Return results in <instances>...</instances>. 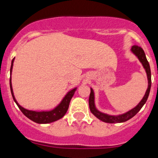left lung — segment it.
I'll list each match as a JSON object with an SVG mask.
<instances>
[{
  "instance_id": "obj_1",
  "label": "left lung",
  "mask_w": 158,
  "mask_h": 158,
  "mask_svg": "<svg viewBox=\"0 0 158 158\" xmlns=\"http://www.w3.org/2000/svg\"><path fill=\"white\" fill-rule=\"evenodd\" d=\"M131 52L134 53L135 56L138 57L139 61L142 63V66H143L144 69L145 70L146 75H147L148 79V88L145 91V94L142 99L141 100V102L138 104L134 108L131 109L129 111L126 112L124 114L118 115H110L107 114L102 113V112L99 111L95 106V103H94V93L92 88H90V97H89V106H90V112L95 116L96 118H98L99 120L102 121L104 123H120L127 122L129 119L132 118L134 115H136V114L140 110L142 109V107L144 106V104L146 102L147 98L149 97V91H150V88H151V71H150V67H149V62H148L146 56H145V52H144L143 49L141 47H138L137 45H134L131 48Z\"/></svg>"
}]
</instances>
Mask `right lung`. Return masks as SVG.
Here are the masks:
<instances>
[{
    "instance_id": "add662e5",
    "label": "right lung",
    "mask_w": 158,
    "mask_h": 158,
    "mask_svg": "<svg viewBox=\"0 0 158 158\" xmlns=\"http://www.w3.org/2000/svg\"><path fill=\"white\" fill-rule=\"evenodd\" d=\"M14 59L12 60V64H11L10 68V75H12V71H13V62H14ZM9 83H10V90L11 93H12V96H13V100L16 102V105L18 106L19 109L21 110V112L25 115L26 117L28 118L30 120L33 121L35 123H39V124H47V123H51L53 122L59 120V119L62 118L64 117L65 114L68 111V107H69V104L71 102V98L73 97L74 94H75V90L77 89V87H75L72 90H69L66 95L64 96L62 101L60 102L57 106L54 108L52 110H48V111H35V110H27L24 108L23 106L20 105L17 102V101L15 98L14 94H13V87H12V79L10 76V80H9Z\"/></svg>"
}]
</instances>
